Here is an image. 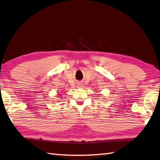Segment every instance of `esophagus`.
I'll return each instance as SVG.
<instances>
[{
  "label": "esophagus",
  "mask_w": 160,
  "mask_h": 160,
  "mask_svg": "<svg viewBox=\"0 0 160 160\" xmlns=\"http://www.w3.org/2000/svg\"><path fill=\"white\" fill-rule=\"evenodd\" d=\"M78 87H79V88H80V87H82V84H79V85H78Z\"/></svg>",
  "instance_id": "34e87169"
}]
</instances>
